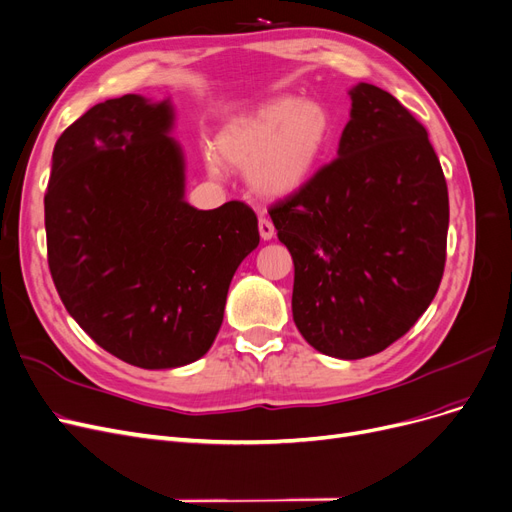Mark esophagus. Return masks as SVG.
<instances>
[{"mask_svg": "<svg viewBox=\"0 0 512 512\" xmlns=\"http://www.w3.org/2000/svg\"><path fill=\"white\" fill-rule=\"evenodd\" d=\"M274 224L270 219H265V217H259V234H261V238L263 240H272L274 238Z\"/></svg>", "mask_w": 512, "mask_h": 512, "instance_id": "esophagus-1", "label": "esophagus"}]
</instances>
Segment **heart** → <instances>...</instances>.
<instances>
[{
  "label": "heart",
  "instance_id": "b5f03b06",
  "mask_svg": "<svg viewBox=\"0 0 512 512\" xmlns=\"http://www.w3.org/2000/svg\"><path fill=\"white\" fill-rule=\"evenodd\" d=\"M335 138V119L318 100L280 96L228 121L215 140L217 157L249 171L251 188L268 198L299 192L324 161ZM217 175L215 159H207Z\"/></svg>",
  "mask_w": 512,
  "mask_h": 512
}]
</instances>
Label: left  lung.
I'll return each mask as SVG.
<instances>
[{"instance_id": "left-lung-1", "label": "left lung", "mask_w": 512, "mask_h": 512, "mask_svg": "<svg viewBox=\"0 0 512 512\" xmlns=\"http://www.w3.org/2000/svg\"><path fill=\"white\" fill-rule=\"evenodd\" d=\"M339 157L268 213L295 263L293 320L330 358L360 360L404 337L446 265L448 186L408 108L370 83L349 90Z\"/></svg>"}]
</instances>
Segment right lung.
Returning <instances> with one entry per match:
<instances>
[{
	"label": "right lung",
	"mask_w": 512,
	"mask_h": 512,
	"mask_svg": "<svg viewBox=\"0 0 512 512\" xmlns=\"http://www.w3.org/2000/svg\"><path fill=\"white\" fill-rule=\"evenodd\" d=\"M173 106L127 94L58 138L46 203L48 263L75 322L115 358L180 368L213 345L228 288L259 244L257 215L186 203Z\"/></svg>",
	"instance_id": "1"
}]
</instances>
